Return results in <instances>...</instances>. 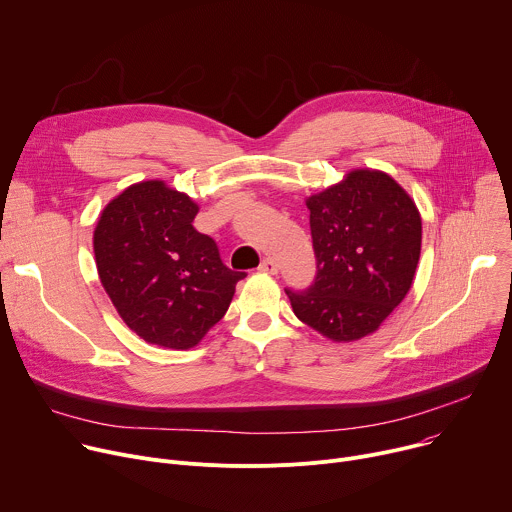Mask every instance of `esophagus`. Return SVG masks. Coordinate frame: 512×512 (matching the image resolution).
<instances>
[{"mask_svg": "<svg viewBox=\"0 0 512 512\" xmlns=\"http://www.w3.org/2000/svg\"><path fill=\"white\" fill-rule=\"evenodd\" d=\"M260 272H266V274H276L278 272V264L272 260V258H264L258 266Z\"/></svg>", "mask_w": 512, "mask_h": 512, "instance_id": "34e87169", "label": "esophagus"}]
</instances>
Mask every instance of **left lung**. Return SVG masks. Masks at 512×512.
Wrapping results in <instances>:
<instances>
[{"mask_svg": "<svg viewBox=\"0 0 512 512\" xmlns=\"http://www.w3.org/2000/svg\"><path fill=\"white\" fill-rule=\"evenodd\" d=\"M313 285L287 289L295 315L333 342L374 333L407 297L421 256V215L382 170L356 168L307 199Z\"/></svg>", "mask_w": 512, "mask_h": 512, "instance_id": "1", "label": "left lung"}]
</instances>
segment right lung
Here are the masks:
<instances>
[{
  "mask_svg": "<svg viewBox=\"0 0 512 512\" xmlns=\"http://www.w3.org/2000/svg\"><path fill=\"white\" fill-rule=\"evenodd\" d=\"M199 205L164 181H142L111 199L93 232L101 285L144 342L189 350L225 315L238 280L213 238L199 234Z\"/></svg>",
  "mask_w": 512,
  "mask_h": 512,
  "instance_id": "obj_1",
  "label": "right lung"
}]
</instances>
